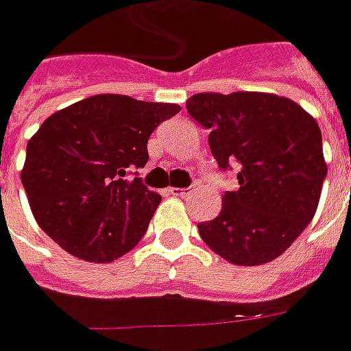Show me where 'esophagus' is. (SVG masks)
<instances>
[{"mask_svg": "<svg viewBox=\"0 0 351 351\" xmlns=\"http://www.w3.org/2000/svg\"><path fill=\"white\" fill-rule=\"evenodd\" d=\"M173 196H179V197H186L191 194V189H170Z\"/></svg>", "mask_w": 351, "mask_h": 351, "instance_id": "esophagus-1", "label": "esophagus"}]
</instances>
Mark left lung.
I'll use <instances>...</instances> for the list:
<instances>
[{"label": "left lung", "mask_w": 351, "mask_h": 351, "mask_svg": "<svg viewBox=\"0 0 351 351\" xmlns=\"http://www.w3.org/2000/svg\"><path fill=\"white\" fill-rule=\"evenodd\" d=\"M189 114L210 131L216 162H241L239 191L222 196V210L197 223L207 246L229 263L257 266L285 252L316 213L328 165L322 133L296 101L268 92H202Z\"/></svg>", "instance_id": "left-lung-1"}]
</instances>
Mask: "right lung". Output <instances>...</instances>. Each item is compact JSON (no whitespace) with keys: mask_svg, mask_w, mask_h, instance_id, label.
Here are the masks:
<instances>
[{"mask_svg":"<svg viewBox=\"0 0 351 351\" xmlns=\"http://www.w3.org/2000/svg\"><path fill=\"white\" fill-rule=\"evenodd\" d=\"M179 110L176 104L97 94L46 118L29 138L22 170L42 231L88 263H110L133 250L160 196L128 173L146 166L147 138Z\"/></svg>","mask_w":351,"mask_h":351,"instance_id":"1","label":"right lung"}]
</instances>
